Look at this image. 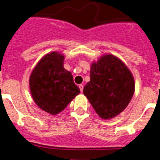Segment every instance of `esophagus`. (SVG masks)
<instances>
[{
	"label": "esophagus",
	"mask_w": 160,
	"mask_h": 160,
	"mask_svg": "<svg viewBox=\"0 0 160 160\" xmlns=\"http://www.w3.org/2000/svg\"><path fill=\"white\" fill-rule=\"evenodd\" d=\"M79 89H80V91H81L82 93L83 91V85H79Z\"/></svg>",
	"instance_id": "obj_1"
}]
</instances>
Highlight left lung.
<instances>
[{"mask_svg":"<svg viewBox=\"0 0 160 160\" xmlns=\"http://www.w3.org/2000/svg\"><path fill=\"white\" fill-rule=\"evenodd\" d=\"M132 73L122 61L112 54L102 56L90 66V81L83 89L98 115L111 119L128 107L135 92Z\"/></svg>","mask_w":160,"mask_h":160,"instance_id":"1","label":"left lung"}]
</instances>
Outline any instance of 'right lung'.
<instances>
[{
  "label": "right lung",
  "instance_id": "1",
  "mask_svg": "<svg viewBox=\"0 0 160 160\" xmlns=\"http://www.w3.org/2000/svg\"><path fill=\"white\" fill-rule=\"evenodd\" d=\"M64 55L47 53L36 65L29 77V89L35 103L44 111L58 114L80 93L70 71L63 67Z\"/></svg>",
  "mask_w": 160,
  "mask_h": 160
}]
</instances>
